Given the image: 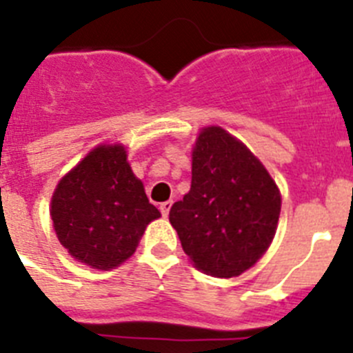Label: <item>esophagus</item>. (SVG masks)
Masks as SVG:
<instances>
[{
	"label": "esophagus",
	"mask_w": 353,
	"mask_h": 353,
	"mask_svg": "<svg viewBox=\"0 0 353 353\" xmlns=\"http://www.w3.org/2000/svg\"><path fill=\"white\" fill-rule=\"evenodd\" d=\"M171 205H173V201H164V203H161V214L162 217H168L170 215V210H171Z\"/></svg>",
	"instance_id": "1"
}]
</instances>
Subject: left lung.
Masks as SVG:
<instances>
[{"instance_id": "1", "label": "left lung", "mask_w": 353, "mask_h": 353, "mask_svg": "<svg viewBox=\"0 0 353 353\" xmlns=\"http://www.w3.org/2000/svg\"><path fill=\"white\" fill-rule=\"evenodd\" d=\"M279 214L281 191L263 162L223 127L199 130L191 191L170 210L196 269L230 279L254 267L272 244Z\"/></svg>"}]
</instances>
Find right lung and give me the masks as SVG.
I'll use <instances>...</instances> for the list:
<instances>
[{"label":"right lung","instance_id":"add662e5","mask_svg":"<svg viewBox=\"0 0 353 353\" xmlns=\"http://www.w3.org/2000/svg\"><path fill=\"white\" fill-rule=\"evenodd\" d=\"M49 214L68 254L95 270L125 263L146 226L161 217L121 143L97 145L65 173L52 192Z\"/></svg>","mask_w":353,"mask_h":353}]
</instances>
